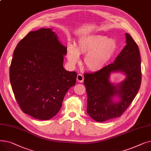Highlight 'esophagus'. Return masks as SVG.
Listing matches in <instances>:
<instances>
[{
    "label": "esophagus",
    "mask_w": 151,
    "mask_h": 151,
    "mask_svg": "<svg viewBox=\"0 0 151 151\" xmlns=\"http://www.w3.org/2000/svg\"><path fill=\"white\" fill-rule=\"evenodd\" d=\"M77 81L80 83H83L84 81V76L81 74H78L77 76Z\"/></svg>",
    "instance_id": "34e87169"
}]
</instances>
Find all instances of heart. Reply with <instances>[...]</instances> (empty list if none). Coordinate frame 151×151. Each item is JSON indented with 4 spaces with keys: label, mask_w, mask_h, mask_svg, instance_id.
<instances>
[{
    "label": "heart",
    "mask_w": 151,
    "mask_h": 151,
    "mask_svg": "<svg viewBox=\"0 0 151 151\" xmlns=\"http://www.w3.org/2000/svg\"><path fill=\"white\" fill-rule=\"evenodd\" d=\"M117 43L114 39L100 35H90L79 40L75 47L70 46L67 58L71 64L79 60V54L86 55L84 65L88 70L97 71L104 68L117 50Z\"/></svg>",
    "instance_id": "b5f03b06"
}]
</instances>
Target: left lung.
<instances>
[{
    "label": "left lung",
    "mask_w": 151,
    "mask_h": 151,
    "mask_svg": "<svg viewBox=\"0 0 151 151\" xmlns=\"http://www.w3.org/2000/svg\"><path fill=\"white\" fill-rule=\"evenodd\" d=\"M127 45L113 63L100 71L84 74V84L88 95L87 113L93 120L104 122L120 117L129 108L139 89L141 68L139 50L136 42L126 33ZM114 71H122L126 80L117 85L110 83L109 78ZM117 95L118 102L112 101Z\"/></svg>",
    "instance_id": "left-lung-1"
}]
</instances>
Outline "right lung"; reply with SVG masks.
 I'll use <instances>...</instances> for the list:
<instances>
[{
	"instance_id": "add662e5",
	"label": "right lung",
	"mask_w": 151,
	"mask_h": 151,
	"mask_svg": "<svg viewBox=\"0 0 151 151\" xmlns=\"http://www.w3.org/2000/svg\"><path fill=\"white\" fill-rule=\"evenodd\" d=\"M67 47L51 29L32 31L18 43L10 67L13 92L22 111L37 119L56 115L76 71L63 67Z\"/></svg>"
}]
</instances>
